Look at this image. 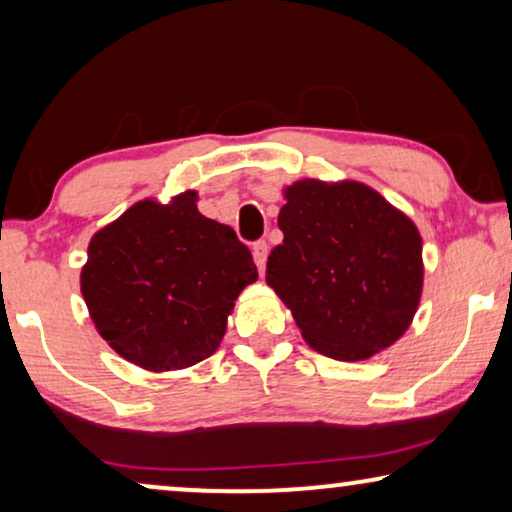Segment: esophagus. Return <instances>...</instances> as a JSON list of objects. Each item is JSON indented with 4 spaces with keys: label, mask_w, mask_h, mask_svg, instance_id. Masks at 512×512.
Masks as SVG:
<instances>
[{
    "label": "esophagus",
    "mask_w": 512,
    "mask_h": 512,
    "mask_svg": "<svg viewBox=\"0 0 512 512\" xmlns=\"http://www.w3.org/2000/svg\"><path fill=\"white\" fill-rule=\"evenodd\" d=\"M251 251H254V263H256V268H258V272H261V275H263V272H265V261H268V242H256L254 244V249H251Z\"/></svg>",
    "instance_id": "esophagus-1"
}]
</instances>
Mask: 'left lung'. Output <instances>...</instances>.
<instances>
[{"mask_svg": "<svg viewBox=\"0 0 512 512\" xmlns=\"http://www.w3.org/2000/svg\"><path fill=\"white\" fill-rule=\"evenodd\" d=\"M284 242L265 282L319 354L368 359L401 338L422 298L415 223L359 181L303 179L284 191Z\"/></svg>", "mask_w": 512, "mask_h": 512, "instance_id": "1", "label": "left lung"}]
</instances>
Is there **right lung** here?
Here are the masks:
<instances>
[{
  "label": "right lung",
  "instance_id": "right-lung-1",
  "mask_svg": "<svg viewBox=\"0 0 512 512\" xmlns=\"http://www.w3.org/2000/svg\"><path fill=\"white\" fill-rule=\"evenodd\" d=\"M198 193L142 200L97 230L81 270L90 319L139 368L179 370L216 352L240 291L258 279L235 230L198 212Z\"/></svg>",
  "mask_w": 512,
  "mask_h": 512
}]
</instances>
